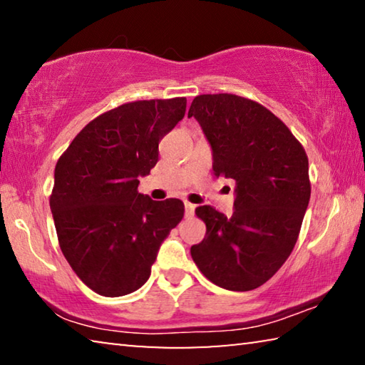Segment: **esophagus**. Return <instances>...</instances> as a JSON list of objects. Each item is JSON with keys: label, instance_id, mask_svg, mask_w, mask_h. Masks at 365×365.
Returning a JSON list of instances; mask_svg holds the SVG:
<instances>
[{"label": "esophagus", "instance_id": "esophagus-1", "mask_svg": "<svg viewBox=\"0 0 365 365\" xmlns=\"http://www.w3.org/2000/svg\"><path fill=\"white\" fill-rule=\"evenodd\" d=\"M195 205H191V202L185 201V217H191V215L195 214Z\"/></svg>", "mask_w": 365, "mask_h": 365}]
</instances>
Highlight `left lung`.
Masks as SVG:
<instances>
[{
	"label": "left lung",
	"instance_id": "8db88e82",
	"mask_svg": "<svg viewBox=\"0 0 365 365\" xmlns=\"http://www.w3.org/2000/svg\"><path fill=\"white\" fill-rule=\"evenodd\" d=\"M188 117L212 148L214 175L237 185L232 217L196 207L206 237L191 246V257L214 285L250 292L282 267L298 240L311 197L306 151L279 117L248 98L200 95Z\"/></svg>",
	"mask_w": 365,
	"mask_h": 365
}]
</instances>
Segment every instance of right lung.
I'll use <instances>...</instances> for the list:
<instances>
[{"mask_svg":"<svg viewBox=\"0 0 365 365\" xmlns=\"http://www.w3.org/2000/svg\"><path fill=\"white\" fill-rule=\"evenodd\" d=\"M187 98L125 103L98 115L59 158L49 196L61 251L86 287L108 298L150 279L160 243L183 219L180 200L153 201L138 177L183 119Z\"/></svg>","mask_w":365,"mask_h":365,"instance_id":"right-lung-1","label":"right lung"}]
</instances>
